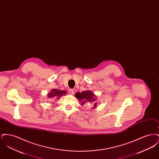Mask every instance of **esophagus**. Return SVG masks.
<instances>
[{"label":"esophagus","instance_id":"34e87169","mask_svg":"<svg viewBox=\"0 0 159 159\" xmlns=\"http://www.w3.org/2000/svg\"><path fill=\"white\" fill-rule=\"evenodd\" d=\"M68 92H69V93H70V95H73L74 93H75L74 90H73V89H70L68 90Z\"/></svg>","mask_w":159,"mask_h":159}]
</instances>
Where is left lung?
<instances>
[{"instance_id": "1", "label": "left lung", "mask_w": 159, "mask_h": 159, "mask_svg": "<svg viewBox=\"0 0 159 159\" xmlns=\"http://www.w3.org/2000/svg\"><path fill=\"white\" fill-rule=\"evenodd\" d=\"M75 97L80 101L81 105H86L95 102L93 108H95L97 103L95 102L97 97L95 95L90 91H83L82 92H76Z\"/></svg>"}]
</instances>
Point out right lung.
Returning <instances> with one entry per match:
<instances>
[{
	"instance_id": "1",
	"label": "right lung",
	"mask_w": 159,
	"mask_h": 159,
	"mask_svg": "<svg viewBox=\"0 0 159 159\" xmlns=\"http://www.w3.org/2000/svg\"><path fill=\"white\" fill-rule=\"evenodd\" d=\"M66 94V91L58 90V89H53L48 93V97L49 98H60L62 95Z\"/></svg>"
}]
</instances>
